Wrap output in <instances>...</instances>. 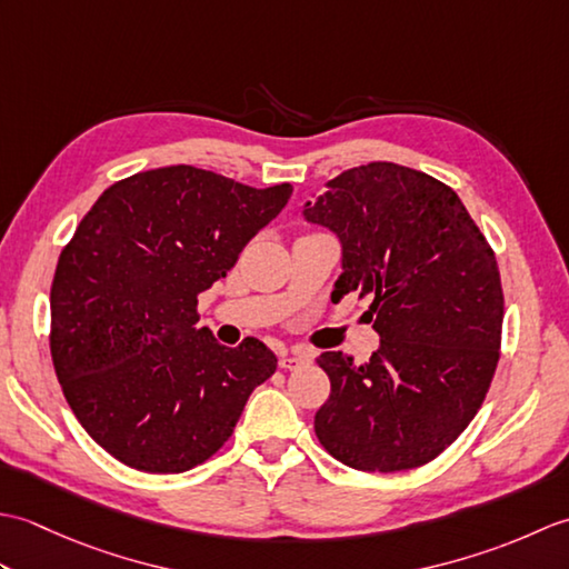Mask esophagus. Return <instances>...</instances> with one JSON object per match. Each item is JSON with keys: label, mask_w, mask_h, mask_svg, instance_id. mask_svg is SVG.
<instances>
[{"label": "esophagus", "mask_w": 569, "mask_h": 569, "mask_svg": "<svg viewBox=\"0 0 569 569\" xmlns=\"http://www.w3.org/2000/svg\"><path fill=\"white\" fill-rule=\"evenodd\" d=\"M310 357L312 355L308 352V349L296 347V349H291V352H283L281 359H278V365H281V369H296V367L308 365Z\"/></svg>", "instance_id": "34e87169"}]
</instances>
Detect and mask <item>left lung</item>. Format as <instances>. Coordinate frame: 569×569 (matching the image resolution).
I'll use <instances>...</instances> for the list:
<instances>
[{
	"label": "left lung",
	"mask_w": 569,
	"mask_h": 569,
	"mask_svg": "<svg viewBox=\"0 0 569 569\" xmlns=\"http://www.w3.org/2000/svg\"><path fill=\"white\" fill-rule=\"evenodd\" d=\"M303 214L340 237L332 300L371 296L369 322L381 337L367 365L318 357L330 377L318 440L361 471L428 465L477 416L499 365L497 257L450 186L389 161L332 178Z\"/></svg>",
	"instance_id": "1"
}]
</instances>
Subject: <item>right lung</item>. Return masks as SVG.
<instances>
[{
  "label": "right lung",
  "instance_id": "1",
  "mask_svg": "<svg viewBox=\"0 0 569 569\" xmlns=\"http://www.w3.org/2000/svg\"><path fill=\"white\" fill-rule=\"evenodd\" d=\"M291 192L196 166L153 168L107 188L60 251L56 377L80 426L119 462L151 475L202 465L276 371L257 337L232 349L198 328V296Z\"/></svg>",
  "mask_w": 569,
  "mask_h": 569
}]
</instances>
